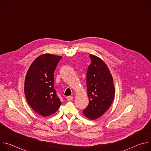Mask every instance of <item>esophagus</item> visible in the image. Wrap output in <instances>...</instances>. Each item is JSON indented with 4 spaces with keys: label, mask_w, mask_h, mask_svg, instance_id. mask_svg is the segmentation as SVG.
<instances>
[{
    "label": "esophagus",
    "mask_w": 151,
    "mask_h": 151,
    "mask_svg": "<svg viewBox=\"0 0 151 151\" xmlns=\"http://www.w3.org/2000/svg\"><path fill=\"white\" fill-rule=\"evenodd\" d=\"M73 96H68V97H67V100H68V101L73 100Z\"/></svg>",
    "instance_id": "esophagus-1"
}]
</instances>
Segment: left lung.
<instances>
[{
	"label": "left lung",
	"mask_w": 151,
	"mask_h": 151,
	"mask_svg": "<svg viewBox=\"0 0 151 151\" xmlns=\"http://www.w3.org/2000/svg\"><path fill=\"white\" fill-rule=\"evenodd\" d=\"M91 63L87 73L89 104L83 111L87 118L95 120L109 109L115 96L114 80L106 64L99 57L90 54Z\"/></svg>",
	"instance_id": "8db88e82"
}]
</instances>
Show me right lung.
Segmentation results:
<instances>
[{"instance_id":"right-lung-1","label":"right lung","mask_w":151,"mask_h":151,"mask_svg":"<svg viewBox=\"0 0 151 151\" xmlns=\"http://www.w3.org/2000/svg\"><path fill=\"white\" fill-rule=\"evenodd\" d=\"M61 58L51 54L40 55L33 61L26 75V99L32 109L42 116L55 113L61 104L54 86V72Z\"/></svg>"}]
</instances>
